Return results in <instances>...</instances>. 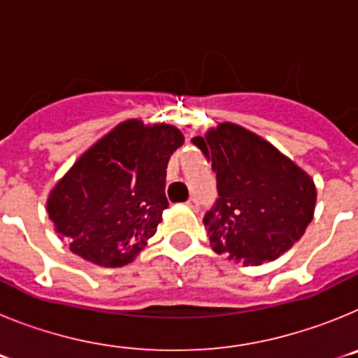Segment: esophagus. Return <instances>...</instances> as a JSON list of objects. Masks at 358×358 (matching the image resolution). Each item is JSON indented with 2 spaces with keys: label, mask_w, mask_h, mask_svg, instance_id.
<instances>
[{
  "label": "esophagus",
  "mask_w": 358,
  "mask_h": 358,
  "mask_svg": "<svg viewBox=\"0 0 358 358\" xmlns=\"http://www.w3.org/2000/svg\"><path fill=\"white\" fill-rule=\"evenodd\" d=\"M186 206H188L189 210L197 211V210H199V201H197V199H195V197L188 199V201H186Z\"/></svg>",
  "instance_id": "1"
}]
</instances>
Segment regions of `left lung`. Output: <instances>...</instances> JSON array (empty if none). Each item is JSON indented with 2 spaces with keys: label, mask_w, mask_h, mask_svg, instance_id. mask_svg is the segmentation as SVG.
Here are the masks:
<instances>
[{
  "label": "left lung",
  "mask_w": 358,
  "mask_h": 358,
  "mask_svg": "<svg viewBox=\"0 0 358 358\" xmlns=\"http://www.w3.org/2000/svg\"><path fill=\"white\" fill-rule=\"evenodd\" d=\"M217 172L218 199L204 215L215 252L243 265L289 251L314 218V179L262 136L224 122L194 138Z\"/></svg>",
  "instance_id": "1"
}]
</instances>
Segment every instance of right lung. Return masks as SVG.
<instances>
[{"mask_svg": "<svg viewBox=\"0 0 358 358\" xmlns=\"http://www.w3.org/2000/svg\"><path fill=\"white\" fill-rule=\"evenodd\" d=\"M182 143L173 125L134 118L91 145L46 201L50 220L71 252L100 267L134 262L169 208L166 164Z\"/></svg>", "mask_w": 358, "mask_h": 358, "instance_id": "1", "label": "right lung"}]
</instances>
